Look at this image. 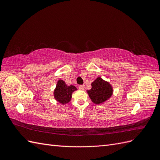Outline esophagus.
Here are the masks:
<instances>
[{
	"label": "esophagus",
	"instance_id": "34e87169",
	"mask_svg": "<svg viewBox=\"0 0 160 160\" xmlns=\"http://www.w3.org/2000/svg\"><path fill=\"white\" fill-rule=\"evenodd\" d=\"M79 88L81 90H84L85 89V86L83 85H81L79 86Z\"/></svg>",
	"mask_w": 160,
	"mask_h": 160
}]
</instances>
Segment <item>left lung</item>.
<instances>
[{
    "label": "left lung",
    "instance_id": "left-lung-1",
    "mask_svg": "<svg viewBox=\"0 0 160 160\" xmlns=\"http://www.w3.org/2000/svg\"><path fill=\"white\" fill-rule=\"evenodd\" d=\"M92 88L88 91L89 98L95 104H101L108 100L112 95L113 89L111 85L101 77L97 78L91 83Z\"/></svg>",
    "mask_w": 160,
    "mask_h": 160
}]
</instances>
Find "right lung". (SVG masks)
<instances>
[{"label":"right lung","mask_w":160,"mask_h":160,"mask_svg":"<svg viewBox=\"0 0 160 160\" xmlns=\"http://www.w3.org/2000/svg\"><path fill=\"white\" fill-rule=\"evenodd\" d=\"M77 90L74 85H67L64 81L59 80L54 91L55 99L62 104L69 103L71 101L72 93Z\"/></svg>","instance_id":"right-lung-1"}]
</instances>
